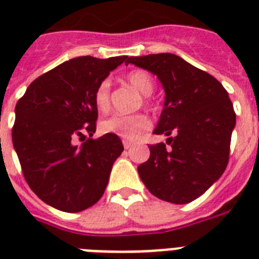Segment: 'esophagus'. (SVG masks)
<instances>
[{"instance_id":"1","label":"esophagus","mask_w":259,"mask_h":259,"mask_svg":"<svg viewBox=\"0 0 259 259\" xmlns=\"http://www.w3.org/2000/svg\"><path fill=\"white\" fill-rule=\"evenodd\" d=\"M132 145H134V143H131V141H123V147H124V149H130Z\"/></svg>"}]
</instances>
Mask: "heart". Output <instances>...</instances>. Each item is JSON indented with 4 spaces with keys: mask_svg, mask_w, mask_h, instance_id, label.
I'll return each mask as SVG.
<instances>
[{
    "mask_svg": "<svg viewBox=\"0 0 259 259\" xmlns=\"http://www.w3.org/2000/svg\"><path fill=\"white\" fill-rule=\"evenodd\" d=\"M130 85L135 90H138L144 97L151 96L154 90V81L152 76L145 70H132L125 77ZM94 101L101 111H107L110 107V82L107 79L99 83L94 94ZM151 127V121L145 115H121L115 114L106 118L101 123V130L105 134L116 135L125 140H135L144 131Z\"/></svg>",
    "mask_w": 259,
    "mask_h": 259,
    "instance_id": "b5f03b06",
    "label": "heart"
}]
</instances>
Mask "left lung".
I'll use <instances>...</instances> for the list:
<instances>
[{
	"instance_id": "8db88e82",
	"label": "left lung",
	"mask_w": 259,
	"mask_h": 259,
	"mask_svg": "<svg viewBox=\"0 0 259 259\" xmlns=\"http://www.w3.org/2000/svg\"><path fill=\"white\" fill-rule=\"evenodd\" d=\"M125 64L149 70L165 92L153 134L167 136L151 145L139 165L141 181L161 200L186 204L223 176L229 158L236 114L228 93L215 77L174 54L128 57Z\"/></svg>"
}]
</instances>
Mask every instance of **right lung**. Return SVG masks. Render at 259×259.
<instances>
[{"label":"right lung","instance_id":"1","mask_svg":"<svg viewBox=\"0 0 259 259\" xmlns=\"http://www.w3.org/2000/svg\"><path fill=\"white\" fill-rule=\"evenodd\" d=\"M127 59H70L37 77L15 106L13 145L30 189L51 207L83 211L105 193L121 140L77 141L96 132L97 88Z\"/></svg>","mask_w":259,"mask_h":259}]
</instances>
